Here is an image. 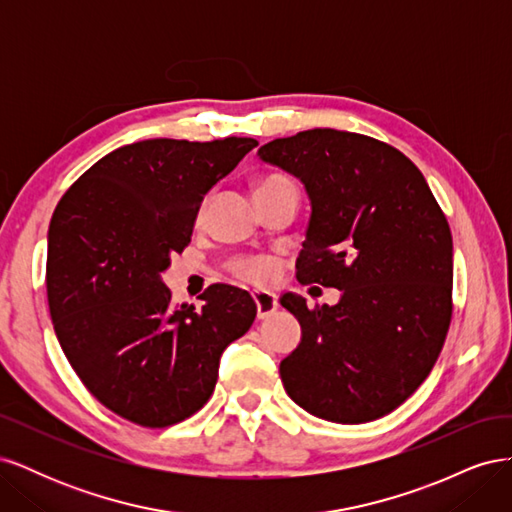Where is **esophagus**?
<instances>
[{
    "instance_id": "esophagus-1",
    "label": "esophagus",
    "mask_w": 512,
    "mask_h": 512,
    "mask_svg": "<svg viewBox=\"0 0 512 512\" xmlns=\"http://www.w3.org/2000/svg\"><path fill=\"white\" fill-rule=\"evenodd\" d=\"M254 303H256V309H258V318L260 320H265V318H269L271 314H275V309H277V297L273 292H269V290H256L254 294Z\"/></svg>"
}]
</instances>
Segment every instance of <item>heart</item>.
Masks as SVG:
<instances>
[{"instance_id":"obj_1","label":"heart","mask_w":512,"mask_h":512,"mask_svg":"<svg viewBox=\"0 0 512 512\" xmlns=\"http://www.w3.org/2000/svg\"><path fill=\"white\" fill-rule=\"evenodd\" d=\"M275 185H294V183L284 175H269L258 183L256 190L275 188ZM230 271L235 273L237 277H241V280H245V282L260 284V282L269 280L271 273H273V267H271V262L265 260V258H235L230 262Z\"/></svg>"}]
</instances>
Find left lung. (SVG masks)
<instances>
[{"label": "left lung", "instance_id": "1", "mask_svg": "<svg viewBox=\"0 0 512 512\" xmlns=\"http://www.w3.org/2000/svg\"><path fill=\"white\" fill-rule=\"evenodd\" d=\"M312 200L297 280L342 290L307 307L286 292L301 344L280 363L294 404L356 425L393 412L436 365L453 316V237L421 170L376 138L305 130L258 149Z\"/></svg>", "mask_w": 512, "mask_h": 512}]
</instances>
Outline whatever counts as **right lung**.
Segmentation results:
<instances>
[{"instance_id": "right-lung-1", "label": "right lung", "mask_w": 512, "mask_h": 512, "mask_svg": "<svg viewBox=\"0 0 512 512\" xmlns=\"http://www.w3.org/2000/svg\"><path fill=\"white\" fill-rule=\"evenodd\" d=\"M256 145L241 136L123 145L55 207L46 252L55 335L87 391L130 423L160 429L198 412L224 348L252 327L250 292L211 284L198 309L175 307L160 275L192 241L205 194Z\"/></svg>"}]
</instances>
